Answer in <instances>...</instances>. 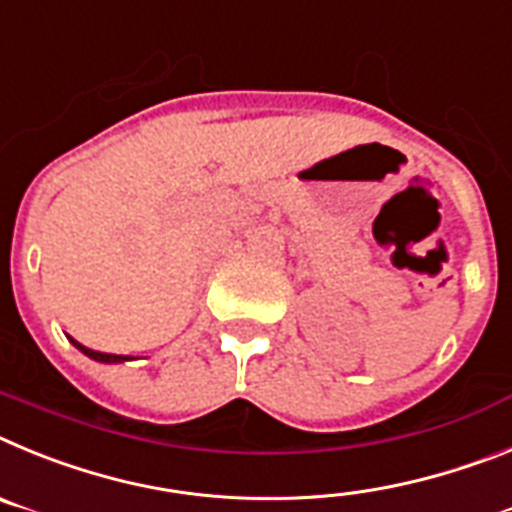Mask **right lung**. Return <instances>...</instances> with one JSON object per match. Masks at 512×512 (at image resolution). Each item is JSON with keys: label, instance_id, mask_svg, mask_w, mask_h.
I'll list each match as a JSON object with an SVG mask.
<instances>
[{"label": "right lung", "instance_id": "obj_1", "mask_svg": "<svg viewBox=\"0 0 512 512\" xmlns=\"http://www.w3.org/2000/svg\"><path fill=\"white\" fill-rule=\"evenodd\" d=\"M74 345H77L79 350H82L84 355H90V358H95V361H102V363H121V361H128L126 355H113V353H97V350H90V348H84V345H79L77 340H71Z\"/></svg>", "mask_w": 512, "mask_h": 512}]
</instances>
